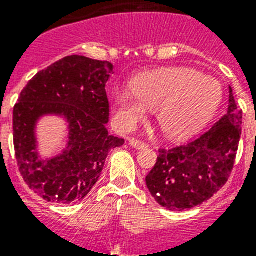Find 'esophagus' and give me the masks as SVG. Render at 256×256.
Returning <instances> with one entry per match:
<instances>
[{
	"instance_id": "1",
	"label": "esophagus",
	"mask_w": 256,
	"mask_h": 256,
	"mask_svg": "<svg viewBox=\"0 0 256 256\" xmlns=\"http://www.w3.org/2000/svg\"><path fill=\"white\" fill-rule=\"evenodd\" d=\"M128 144H130L132 148H136V150H140V148H148V144H144V142H140V140H128Z\"/></svg>"
}]
</instances>
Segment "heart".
I'll return each mask as SVG.
<instances>
[{
    "mask_svg": "<svg viewBox=\"0 0 256 256\" xmlns=\"http://www.w3.org/2000/svg\"><path fill=\"white\" fill-rule=\"evenodd\" d=\"M220 100L222 86L215 78L184 68L144 73L132 81V90L120 88L112 94L116 122L124 130L136 128L156 110L160 128L172 140L198 132Z\"/></svg>",
    "mask_w": 256,
    "mask_h": 256,
    "instance_id": "heart-1",
    "label": "heart"
}]
</instances>
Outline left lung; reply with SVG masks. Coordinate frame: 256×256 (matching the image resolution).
Segmentation results:
<instances>
[{
    "instance_id": "8db88e82",
    "label": "left lung",
    "mask_w": 256,
    "mask_h": 256,
    "mask_svg": "<svg viewBox=\"0 0 256 256\" xmlns=\"http://www.w3.org/2000/svg\"><path fill=\"white\" fill-rule=\"evenodd\" d=\"M228 92L226 116L208 132L186 146L160 150L156 166L146 176V186L164 208H192L208 200L227 182L242 134V112L231 86Z\"/></svg>"
}]
</instances>
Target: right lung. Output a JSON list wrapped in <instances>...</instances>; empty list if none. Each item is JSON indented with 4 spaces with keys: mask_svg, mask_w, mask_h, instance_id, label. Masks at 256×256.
Masks as SVG:
<instances>
[{
    "mask_svg": "<svg viewBox=\"0 0 256 256\" xmlns=\"http://www.w3.org/2000/svg\"><path fill=\"white\" fill-rule=\"evenodd\" d=\"M112 70L108 61L69 56L36 74L21 92L13 110L18 168L48 202L82 200L100 178L108 152L124 144L106 128ZM49 116L66 124V146L56 156L42 157L36 130Z\"/></svg>",
    "mask_w": 256,
    "mask_h": 256,
    "instance_id": "1",
    "label": "right lung"
}]
</instances>
